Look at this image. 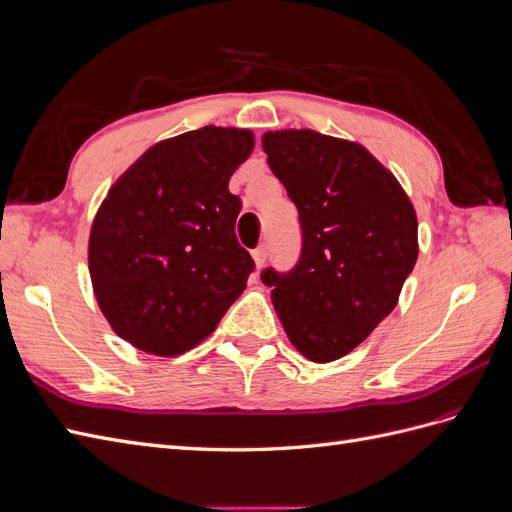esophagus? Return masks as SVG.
<instances>
[{"label": "esophagus", "mask_w": 512, "mask_h": 512, "mask_svg": "<svg viewBox=\"0 0 512 512\" xmlns=\"http://www.w3.org/2000/svg\"><path fill=\"white\" fill-rule=\"evenodd\" d=\"M252 258H254V262H256V269H260V267L267 262V247H265V245L256 247V250L252 252Z\"/></svg>", "instance_id": "1"}]
</instances>
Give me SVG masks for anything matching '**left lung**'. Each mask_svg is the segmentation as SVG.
I'll list each match as a JSON object with an SVG mask.
<instances>
[{"instance_id":"1","label":"left lung","mask_w":512,"mask_h":512,"mask_svg":"<svg viewBox=\"0 0 512 512\" xmlns=\"http://www.w3.org/2000/svg\"><path fill=\"white\" fill-rule=\"evenodd\" d=\"M273 175L299 211L301 258L260 280L305 359L331 363L389 316L418 256V222L391 170L352 141L314 130L262 136Z\"/></svg>"}]
</instances>
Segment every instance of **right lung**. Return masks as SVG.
I'll return each instance as SVG.
<instances>
[{
	"label": "right lung",
	"mask_w": 512,
	"mask_h": 512,
	"mask_svg": "<svg viewBox=\"0 0 512 512\" xmlns=\"http://www.w3.org/2000/svg\"><path fill=\"white\" fill-rule=\"evenodd\" d=\"M254 134L205 126L149 147L123 173L89 232V275L113 331L177 356L209 337L254 271L235 235L232 173Z\"/></svg>",
	"instance_id": "right-lung-1"
}]
</instances>
